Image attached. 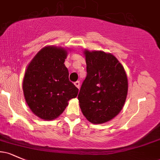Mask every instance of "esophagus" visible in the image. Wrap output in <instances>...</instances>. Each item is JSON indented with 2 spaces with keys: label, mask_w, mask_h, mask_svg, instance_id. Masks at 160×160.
I'll use <instances>...</instances> for the list:
<instances>
[{
  "label": "esophagus",
  "mask_w": 160,
  "mask_h": 160,
  "mask_svg": "<svg viewBox=\"0 0 160 160\" xmlns=\"http://www.w3.org/2000/svg\"><path fill=\"white\" fill-rule=\"evenodd\" d=\"M80 81H76L74 82V85L77 86V87L78 88V89H80Z\"/></svg>",
  "instance_id": "esophagus-1"
}]
</instances>
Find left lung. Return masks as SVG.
I'll return each mask as SVG.
<instances>
[{
    "label": "left lung",
    "instance_id": "8db88e82",
    "mask_svg": "<svg viewBox=\"0 0 160 160\" xmlns=\"http://www.w3.org/2000/svg\"><path fill=\"white\" fill-rule=\"evenodd\" d=\"M84 54L87 75L78 95L80 107L92 123H104L123 107L128 92L127 76L113 55L87 50Z\"/></svg>",
    "mask_w": 160,
    "mask_h": 160
}]
</instances>
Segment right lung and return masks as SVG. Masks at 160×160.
Returning <instances> with one entry per match:
<instances>
[{"instance_id": "right-lung-1", "label": "right lung", "mask_w": 160, "mask_h": 160, "mask_svg": "<svg viewBox=\"0 0 160 160\" xmlns=\"http://www.w3.org/2000/svg\"><path fill=\"white\" fill-rule=\"evenodd\" d=\"M67 51L47 47L34 56L28 66L23 80V92L28 105L40 118L51 120L58 117L76 98L79 89L69 80L64 65Z\"/></svg>"}]
</instances>
